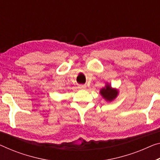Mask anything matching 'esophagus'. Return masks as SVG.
<instances>
[{"label":"esophagus","mask_w":160,"mask_h":160,"mask_svg":"<svg viewBox=\"0 0 160 160\" xmlns=\"http://www.w3.org/2000/svg\"><path fill=\"white\" fill-rule=\"evenodd\" d=\"M78 88H79L80 89H86V88H87V86H86V85H80L79 87H78Z\"/></svg>","instance_id":"34e87169"}]
</instances>
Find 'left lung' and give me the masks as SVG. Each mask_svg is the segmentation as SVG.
<instances>
[{
  "label": "left lung",
  "mask_w": 160,
  "mask_h": 160,
  "mask_svg": "<svg viewBox=\"0 0 160 160\" xmlns=\"http://www.w3.org/2000/svg\"><path fill=\"white\" fill-rule=\"evenodd\" d=\"M100 94L107 102H112L117 97L119 94V90L112 87L111 85L107 83L105 87L100 90Z\"/></svg>",
  "instance_id": "1"
}]
</instances>
